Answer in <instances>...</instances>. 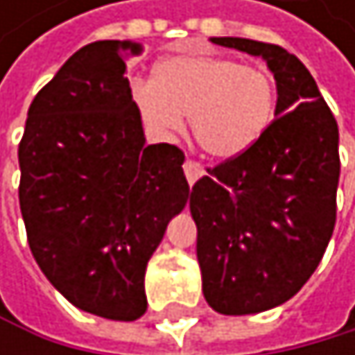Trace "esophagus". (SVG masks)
<instances>
[{
	"mask_svg": "<svg viewBox=\"0 0 355 355\" xmlns=\"http://www.w3.org/2000/svg\"><path fill=\"white\" fill-rule=\"evenodd\" d=\"M183 170H185V176H187L189 185H193L198 179H202V176H204V168L198 162H193V159H187L183 164Z\"/></svg>",
	"mask_w": 355,
	"mask_h": 355,
	"instance_id": "obj_1",
	"label": "esophagus"
}]
</instances>
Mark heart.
Segmentation results:
<instances>
[{"mask_svg": "<svg viewBox=\"0 0 355 355\" xmlns=\"http://www.w3.org/2000/svg\"><path fill=\"white\" fill-rule=\"evenodd\" d=\"M132 102L142 123L157 136L179 134L189 114L193 140L217 159L239 157L270 128L277 78L266 65L183 53L155 65L153 83L136 80Z\"/></svg>", "mask_w": 355, "mask_h": 355, "instance_id": "obj_1", "label": "heart"}]
</instances>
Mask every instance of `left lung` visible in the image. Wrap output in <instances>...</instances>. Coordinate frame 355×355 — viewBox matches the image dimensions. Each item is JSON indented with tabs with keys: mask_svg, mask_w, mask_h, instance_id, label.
Instances as JSON below:
<instances>
[{
	"mask_svg": "<svg viewBox=\"0 0 355 355\" xmlns=\"http://www.w3.org/2000/svg\"><path fill=\"white\" fill-rule=\"evenodd\" d=\"M262 57L277 78L275 121L249 151L191 187L202 292L221 315L275 309L322 262L336 221L338 128L304 63L277 44L211 37Z\"/></svg>",
	"mask_w": 355,
	"mask_h": 355,
	"instance_id": "obj_1",
	"label": "left lung"
}]
</instances>
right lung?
<instances>
[{
    "instance_id": "obj_1",
    "label": "right lung",
    "mask_w": 355,
    "mask_h": 355,
    "mask_svg": "<svg viewBox=\"0 0 355 355\" xmlns=\"http://www.w3.org/2000/svg\"><path fill=\"white\" fill-rule=\"evenodd\" d=\"M142 46L76 51L33 98L19 144V202L35 262L67 300L106 320L144 315V272L189 198L185 155L146 144L125 76Z\"/></svg>"
}]
</instances>
